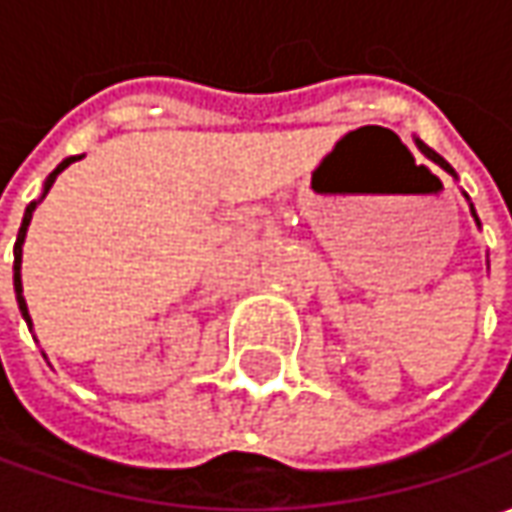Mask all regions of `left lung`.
<instances>
[{"label": "left lung", "mask_w": 512, "mask_h": 512, "mask_svg": "<svg viewBox=\"0 0 512 512\" xmlns=\"http://www.w3.org/2000/svg\"><path fill=\"white\" fill-rule=\"evenodd\" d=\"M416 145H419V150H422L424 156H427V159H433V162H436V165H442L444 170H447V173H450V176H456V170L450 168V165H447V162H444L442 156H439V153H433V150L427 148V145H424V142H419V139H416ZM470 210H473V205H470ZM473 216H476V210H473ZM476 222H479V216H476Z\"/></svg>", "instance_id": "obj_1"}]
</instances>
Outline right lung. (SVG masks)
Returning <instances> with one entry per match:
<instances>
[{
  "label": "right lung",
  "mask_w": 512,
  "mask_h": 512,
  "mask_svg": "<svg viewBox=\"0 0 512 512\" xmlns=\"http://www.w3.org/2000/svg\"><path fill=\"white\" fill-rule=\"evenodd\" d=\"M73 162H76V156L65 159V162H62L59 168L50 173L48 182H45V190H42V199L48 196V190L53 187V182H56V176H59L62 170L68 168V165H73ZM36 205H39V202H30V205L25 207V219H22L19 236H16V245H13V290H16V302H19V310H22V316H25L28 327H30V313H28V305H25V296H22V245H25V236H28V225H30V219H33V210H36Z\"/></svg>",
  "instance_id": "add662e5"
}]
</instances>
